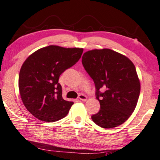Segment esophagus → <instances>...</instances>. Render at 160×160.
I'll list each match as a JSON object with an SVG mask.
<instances>
[{
  "label": "esophagus",
  "instance_id": "esophagus-1",
  "mask_svg": "<svg viewBox=\"0 0 160 160\" xmlns=\"http://www.w3.org/2000/svg\"><path fill=\"white\" fill-rule=\"evenodd\" d=\"M78 98H79V99L81 100V101H86V100H87V97L84 95H80Z\"/></svg>",
  "mask_w": 160,
  "mask_h": 160
}]
</instances>
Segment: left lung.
<instances>
[{
  "label": "left lung",
  "mask_w": 160,
  "mask_h": 160,
  "mask_svg": "<svg viewBox=\"0 0 160 160\" xmlns=\"http://www.w3.org/2000/svg\"><path fill=\"white\" fill-rule=\"evenodd\" d=\"M82 63L93 79L101 109L92 119L103 128L122 124L133 112L140 94V80L132 62L111 49L84 53ZM102 88L105 91L101 93Z\"/></svg>",
  "instance_id": "1"
}]
</instances>
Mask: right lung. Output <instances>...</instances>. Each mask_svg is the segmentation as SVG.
<instances>
[{
    "label": "right lung",
    "mask_w": 160,
    "mask_h": 160,
    "mask_svg": "<svg viewBox=\"0 0 160 160\" xmlns=\"http://www.w3.org/2000/svg\"><path fill=\"white\" fill-rule=\"evenodd\" d=\"M82 51L80 48L49 45L24 62L19 73V92L24 107L36 118L53 122L68 115L74 102L62 98L59 78L80 59Z\"/></svg>",
    "instance_id": "right-lung-1"
}]
</instances>
